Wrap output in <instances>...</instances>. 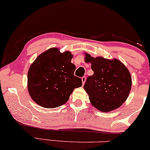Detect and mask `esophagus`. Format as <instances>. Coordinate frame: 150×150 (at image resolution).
I'll return each mask as SVG.
<instances>
[{"label":"esophagus","mask_w":150,"mask_h":150,"mask_svg":"<svg viewBox=\"0 0 150 150\" xmlns=\"http://www.w3.org/2000/svg\"><path fill=\"white\" fill-rule=\"evenodd\" d=\"M82 83H83V85H84L85 83H86V76H83L82 77Z\"/></svg>","instance_id":"esophagus-1"}]
</instances>
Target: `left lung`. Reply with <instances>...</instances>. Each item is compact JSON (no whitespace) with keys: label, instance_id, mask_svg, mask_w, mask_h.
Returning <instances> with one entry per match:
<instances>
[{"label":"left lung","instance_id":"left-lung-1","mask_svg":"<svg viewBox=\"0 0 150 150\" xmlns=\"http://www.w3.org/2000/svg\"><path fill=\"white\" fill-rule=\"evenodd\" d=\"M86 62L91 63L94 74L88 76L83 88L90 103L102 112L119 108L128 98L132 88V76L117 59L93 58L85 53Z\"/></svg>","mask_w":150,"mask_h":150}]
</instances>
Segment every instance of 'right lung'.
I'll return each mask as SVG.
<instances>
[{
    "mask_svg": "<svg viewBox=\"0 0 150 150\" xmlns=\"http://www.w3.org/2000/svg\"><path fill=\"white\" fill-rule=\"evenodd\" d=\"M72 58L69 51L60 53L58 48H51L35 59L28 72V90L35 102L44 108H56L82 86L81 79L74 74Z\"/></svg>",
    "mask_w": 150,
    "mask_h": 150,
    "instance_id": "right-lung-1",
    "label": "right lung"
}]
</instances>
